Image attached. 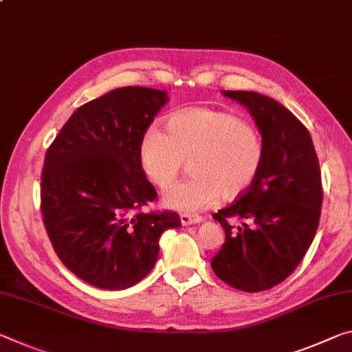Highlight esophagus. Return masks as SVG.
<instances>
[{
	"label": "esophagus",
	"instance_id": "34e87169",
	"mask_svg": "<svg viewBox=\"0 0 352 352\" xmlns=\"http://www.w3.org/2000/svg\"><path fill=\"white\" fill-rule=\"evenodd\" d=\"M180 221L182 224L186 227V226H192V224H199V222H202V217L197 214H182Z\"/></svg>",
	"mask_w": 352,
	"mask_h": 352
}]
</instances>
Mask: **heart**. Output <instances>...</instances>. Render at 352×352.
Here are the masks:
<instances>
[{
    "instance_id": "1",
    "label": "heart",
    "mask_w": 352,
    "mask_h": 352,
    "mask_svg": "<svg viewBox=\"0 0 352 352\" xmlns=\"http://www.w3.org/2000/svg\"><path fill=\"white\" fill-rule=\"evenodd\" d=\"M139 156L150 182L161 189L169 188L189 161L192 175L164 194V205L196 213L221 196L235 199L254 185L265 163V142L241 117L196 108L170 116L167 131L150 126Z\"/></svg>"
}]
</instances>
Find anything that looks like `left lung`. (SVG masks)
<instances>
[{
	"label": "left lung",
	"instance_id": "obj_1",
	"mask_svg": "<svg viewBox=\"0 0 352 352\" xmlns=\"http://www.w3.org/2000/svg\"><path fill=\"white\" fill-rule=\"evenodd\" d=\"M246 108L265 142V163L246 192L213 216L226 232L211 267L236 289L265 292L296 270L314 241L322 186L310 133L274 98L222 91Z\"/></svg>",
	"mask_w": 352,
	"mask_h": 352
}]
</instances>
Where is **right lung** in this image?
<instances>
[{
  "label": "right lung",
  "instance_id": "right-lung-1",
  "mask_svg": "<svg viewBox=\"0 0 352 352\" xmlns=\"http://www.w3.org/2000/svg\"><path fill=\"white\" fill-rule=\"evenodd\" d=\"M166 91L119 87L78 108L48 147L41 208L60 261L82 280L125 289L158 260L160 236L182 226L172 211H139L156 191L139 147Z\"/></svg>",
  "mask_w": 352,
  "mask_h": 352
}]
</instances>
